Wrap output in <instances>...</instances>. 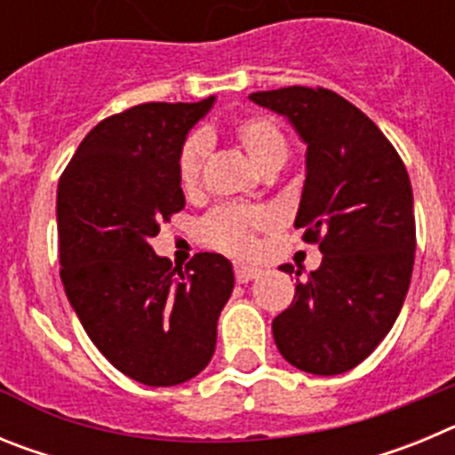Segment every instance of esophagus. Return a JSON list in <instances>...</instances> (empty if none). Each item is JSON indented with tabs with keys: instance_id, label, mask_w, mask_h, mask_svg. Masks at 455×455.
I'll use <instances>...</instances> for the list:
<instances>
[{
	"instance_id": "obj_1",
	"label": "esophagus",
	"mask_w": 455,
	"mask_h": 455,
	"mask_svg": "<svg viewBox=\"0 0 455 455\" xmlns=\"http://www.w3.org/2000/svg\"><path fill=\"white\" fill-rule=\"evenodd\" d=\"M259 273H262V271H259V268H255V267H243V264H236V267H235V277H236V283H239V284L251 283V280H255Z\"/></svg>"
}]
</instances>
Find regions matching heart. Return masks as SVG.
Masks as SVG:
<instances>
[{"mask_svg":"<svg viewBox=\"0 0 455 455\" xmlns=\"http://www.w3.org/2000/svg\"><path fill=\"white\" fill-rule=\"evenodd\" d=\"M236 143L251 156L264 172H273L287 162L289 140L284 132L273 120L264 116H248L232 127ZM209 150V140L203 134H193L184 140L178 156V180L184 193H193L200 184L204 156ZM273 225V216L262 207H228L214 209L203 220V239L212 248L228 252V255H251L255 248V232L267 230Z\"/></svg>","mask_w":455,"mask_h":455,"instance_id":"b5f03b06","label":"heart"}]
</instances>
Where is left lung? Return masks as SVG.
<instances>
[{"instance_id":"obj_1","label":"left lung","mask_w":455,"mask_h":455,"mask_svg":"<svg viewBox=\"0 0 455 455\" xmlns=\"http://www.w3.org/2000/svg\"><path fill=\"white\" fill-rule=\"evenodd\" d=\"M251 100L284 116L307 146L293 225L323 252L273 319V339L300 371L344 373L371 355L403 307L417 246L408 171L376 123L328 88L287 86Z\"/></svg>"}]
</instances>
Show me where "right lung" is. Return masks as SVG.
<instances>
[{"mask_svg": "<svg viewBox=\"0 0 455 455\" xmlns=\"http://www.w3.org/2000/svg\"><path fill=\"white\" fill-rule=\"evenodd\" d=\"M214 107L148 102L104 118L59 180L61 283L84 331L108 363L150 387L191 380L216 348V323L235 289L232 264L198 252L172 268L150 246L184 209L178 156Z\"/></svg>", "mask_w": 455, "mask_h": 455, "instance_id": "obj_1", "label": "right lung"}]
</instances>
